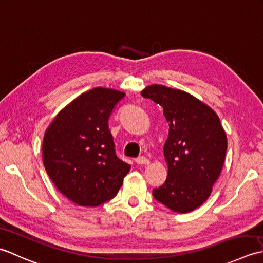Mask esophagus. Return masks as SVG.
Masks as SVG:
<instances>
[{
  "mask_svg": "<svg viewBox=\"0 0 263 263\" xmlns=\"http://www.w3.org/2000/svg\"><path fill=\"white\" fill-rule=\"evenodd\" d=\"M135 162L137 164H148L149 163V160L147 158H145V157H139V158H137L135 160Z\"/></svg>",
  "mask_w": 263,
  "mask_h": 263,
  "instance_id": "34e87169",
  "label": "esophagus"
}]
</instances>
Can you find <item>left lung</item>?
<instances>
[{"mask_svg":"<svg viewBox=\"0 0 263 263\" xmlns=\"http://www.w3.org/2000/svg\"><path fill=\"white\" fill-rule=\"evenodd\" d=\"M141 94L161 105L169 122L163 146L168 176L153 190L154 199L174 212L195 210L210 196L224 162L227 137L220 119L184 90L154 84Z\"/></svg>","mask_w":263,"mask_h":263,"instance_id":"1","label":"left lung"}]
</instances>
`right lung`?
I'll return each instance as SVG.
<instances>
[{
  "label": "right lung",
  "instance_id": "right-lung-1",
  "mask_svg": "<svg viewBox=\"0 0 263 263\" xmlns=\"http://www.w3.org/2000/svg\"><path fill=\"white\" fill-rule=\"evenodd\" d=\"M125 96L96 87L63 108L43 139V163L53 184L82 206H98L117 195L130 165L117 157L109 117Z\"/></svg>",
  "mask_w": 263,
  "mask_h": 263
}]
</instances>
